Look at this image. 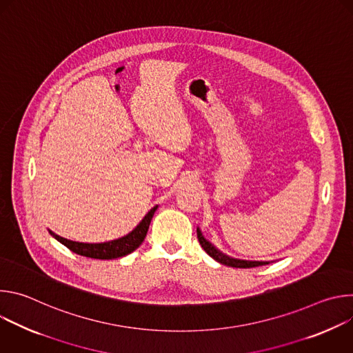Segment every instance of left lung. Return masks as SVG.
<instances>
[{"mask_svg": "<svg viewBox=\"0 0 353 353\" xmlns=\"http://www.w3.org/2000/svg\"><path fill=\"white\" fill-rule=\"evenodd\" d=\"M196 237H198V241H199L201 247L205 250V253L208 256H211L214 260H216L218 263L223 264V265L233 267V268H253V267H259V265L267 264V263H256V261H240V260H234V259H229V257L223 256L222 253H219V251L210 241H207L203 237V234H201L199 229H196Z\"/></svg>", "mask_w": 353, "mask_h": 353, "instance_id": "8db88e82", "label": "left lung"}]
</instances>
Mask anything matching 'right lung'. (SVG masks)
Returning a JSON list of instances; mask_svg holds the SVG:
<instances>
[{
	"mask_svg": "<svg viewBox=\"0 0 353 353\" xmlns=\"http://www.w3.org/2000/svg\"><path fill=\"white\" fill-rule=\"evenodd\" d=\"M157 211V207L150 210L145 218L139 222V225L127 236L113 240V241H108V243H99V244H89V243H78V241H71L67 239H63L57 234L52 233L60 243H63L67 248H70L71 251H74L75 254L83 256V257H89V259H96V260H114V259H120L124 257L135 248H138L141 245V243L143 241L149 223L152 221V216Z\"/></svg>",
	"mask_w": 353,
	"mask_h": 353,
	"instance_id": "right-lung-1",
	"label": "right lung"
}]
</instances>
